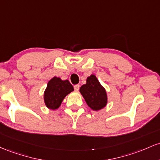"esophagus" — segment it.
Returning a JSON list of instances; mask_svg holds the SVG:
<instances>
[{
	"instance_id": "1",
	"label": "esophagus",
	"mask_w": 160,
	"mask_h": 160,
	"mask_svg": "<svg viewBox=\"0 0 160 160\" xmlns=\"http://www.w3.org/2000/svg\"><path fill=\"white\" fill-rule=\"evenodd\" d=\"M79 88H80V85H74V89L75 91H78V90H79Z\"/></svg>"
}]
</instances>
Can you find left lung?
<instances>
[{"label":"left lung","instance_id":"obj_1","mask_svg":"<svg viewBox=\"0 0 160 160\" xmlns=\"http://www.w3.org/2000/svg\"><path fill=\"white\" fill-rule=\"evenodd\" d=\"M86 82L85 85H82L79 91L88 106L94 111L104 108L107 103L106 90L94 75L88 77Z\"/></svg>","mask_w":160,"mask_h":160}]
</instances>
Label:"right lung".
<instances>
[{"instance_id":"add662e5","label":"right lung","mask_w":160,"mask_h":160,"mask_svg":"<svg viewBox=\"0 0 160 160\" xmlns=\"http://www.w3.org/2000/svg\"><path fill=\"white\" fill-rule=\"evenodd\" d=\"M73 91V86L69 81L53 77L49 81L44 91V100L46 107L53 110L58 109L66 95Z\"/></svg>"}]
</instances>
